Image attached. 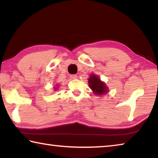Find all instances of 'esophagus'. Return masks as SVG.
<instances>
[{
	"label": "esophagus",
	"mask_w": 158,
	"mask_h": 158,
	"mask_svg": "<svg viewBox=\"0 0 158 158\" xmlns=\"http://www.w3.org/2000/svg\"><path fill=\"white\" fill-rule=\"evenodd\" d=\"M70 78L72 79H75L77 78V74H72V75H70Z\"/></svg>",
	"instance_id": "obj_1"
}]
</instances>
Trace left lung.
<instances>
[{"mask_svg":"<svg viewBox=\"0 0 158 158\" xmlns=\"http://www.w3.org/2000/svg\"><path fill=\"white\" fill-rule=\"evenodd\" d=\"M89 85L93 93L96 95H103L109 92V88L105 82L101 81L95 74H90L89 78Z\"/></svg>","mask_w":158,"mask_h":158,"instance_id":"1","label":"left lung"}]
</instances>
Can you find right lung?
Instances as JSON below:
<instances>
[{"label":"right lung","instance_id":"1","mask_svg":"<svg viewBox=\"0 0 158 158\" xmlns=\"http://www.w3.org/2000/svg\"><path fill=\"white\" fill-rule=\"evenodd\" d=\"M59 87V86H58ZM58 87H57V88H56V87H54V90H58Z\"/></svg>","mask_w":158,"mask_h":158}]
</instances>
